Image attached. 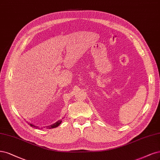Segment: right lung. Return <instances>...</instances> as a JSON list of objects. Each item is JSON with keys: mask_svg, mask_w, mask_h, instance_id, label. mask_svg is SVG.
I'll return each instance as SVG.
<instances>
[{"mask_svg": "<svg viewBox=\"0 0 160 160\" xmlns=\"http://www.w3.org/2000/svg\"><path fill=\"white\" fill-rule=\"evenodd\" d=\"M62 123V120H58L57 122H56L55 124H52V125H50V126H46V128L47 129H51V128H56V127H58V126ZM29 124V125H30L31 126H32V127H34V128H38L39 129L40 128H38V126H34V125H33V124H30V123H28ZM42 129V128H41Z\"/></svg>", "mask_w": 160, "mask_h": 160, "instance_id": "add662e5", "label": "right lung"}]
</instances>
